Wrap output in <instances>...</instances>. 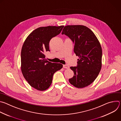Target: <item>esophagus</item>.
<instances>
[{
	"mask_svg": "<svg viewBox=\"0 0 121 121\" xmlns=\"http://www.w3.org/2000/svg\"><path fill=\"white\" fill-rule=\"evenodd\" d=\"M63 67L64 68H66V69H68L69 68V66L68 65H63Z\"/></svg>",
	"mask_w": 121,
	"mask_h": 121,
	"instance_id": "34e87169",
	"label": "esophagus"
}]
</instances>
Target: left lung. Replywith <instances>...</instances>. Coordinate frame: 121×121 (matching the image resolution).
<instances>
[{
	"mask_svg": "<svg viewBox=\"0 0 121 121\" xmlns=\"http://www.w3.org/2000/svg\"><path fill=\"white\" fill-rule=\"evenodd\" d=\"M62 34L73 42L74 52L79 57L77 66L70 67L74 75L69 81L78 88L87 87L95 80L101 69L100 44L92 31L85 26H66Z\"/></svg>",
	"mask_w": 121,
	"mask_h": 121,
	"instance_id": "1",
	"label": "left lung"
}]
</instances>
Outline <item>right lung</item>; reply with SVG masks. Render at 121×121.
Returning <instances> with one entry per match:
<instances>
[{
	"mask_svg": "<svg viewBox=\"0 0 121 121\" xmlns=\"http://www.w3.org/2000/svg\"><path fill=\"white\" fill-rule=\"evenodd\" d=\"M64 26H47L34 30L25 41L21 52V69L28 83L38 91L47 90L52 82L54 73L63 65L51 63L45 59L50 51L51 39L60 33Z\"/></svg>",
	"mask_w": 121,
	"mask_h": 121,
	"instance_id": "obj_1",
	"label": "right lung"
}]
</instances>
